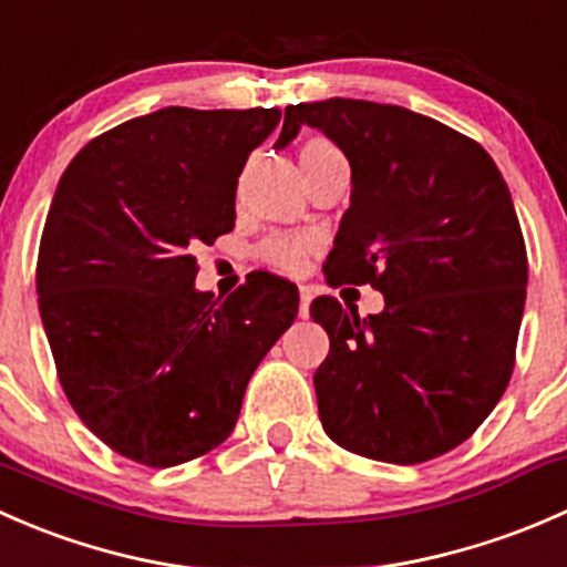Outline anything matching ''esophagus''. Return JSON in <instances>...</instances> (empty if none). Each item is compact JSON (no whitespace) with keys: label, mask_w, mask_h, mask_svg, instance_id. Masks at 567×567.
Wrapping results in <instances>:
<instances>
[{"label":"esophagus","mask_w":567,"mask_h":567,"mask_svg":"<svg viewBox=\"0 0 567 567\" xmlns=\"http://www.w3.org/2000/svg\"><path fill=\"white\" fill-rule=\"evenodd\" d=\"M299 316L307 318L310 316V301H312V290L307 285H299Z\"/></svg>","instance_id":"esophagus-1"}]
</instances>
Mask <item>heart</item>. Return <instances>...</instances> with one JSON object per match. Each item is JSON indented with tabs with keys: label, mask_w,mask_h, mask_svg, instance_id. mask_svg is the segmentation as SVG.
Masks as SVG:
<instances>
[{
	"label": "heart",
	"mask_w": 567,
	"mask_h": 567,
	"mask_svg": "<svg viewBox=\"0 0 567 567\" xmlns=\"http://www.w3.org/2000/svg\"><path fill=\"white\" fill-rule=\"evenodd\" d=\"M326 156H337L334 147L326 140H310L301 145L299 151V164L301 169L310 167L312 162H320ZM312 241L307 236H288V233H277V236L266 238L260 244V257L274 268H282V271H301L310 255Z\"/></svg>",
	"instance_id": "b5f03b06"
}]
</instances>
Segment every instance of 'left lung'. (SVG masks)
Returning <instances> with one entry per match:
<instances>
[{"mask_svg":"<svg viewBox=\"0 0 567 567\" xmlns=\"http://www.w3.org/2000/svg\"><path fill=\"white\" fill-rule=\"evenodd\" d=\"M301 125L351 164L326 279L384 293V310L368 318L331 296L312 301L329 334L312 375L323 431L400 466L450 453L494 411L516 362L527 249L505 177L477 142L403 106H288L274 147Z\"/></svg>","mask_w":567,"mask_h":567,"instance_id":"1","label":"left lung"}]
</instances>
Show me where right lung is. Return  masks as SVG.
Masks as SVG:
<instances>
[{"label": "right lung", "mask_w": 567, "mask_h": 567, "mask_svg": "<svg viewBox=\"0 0 567 567\" xmlns=\"http://www.w3.org/2000/svg\"><path fill=\"white\" fill-rule=\"evenodd\" d=\"M279 109L167 106L84 145L56 183L38 305L60 384L114 453L167 468L219 447L299 290L249 274L194 288L199 244L236 227L238 175Z\"/></svg>", "instance_id": "right-lung-1"}]
</instances>
